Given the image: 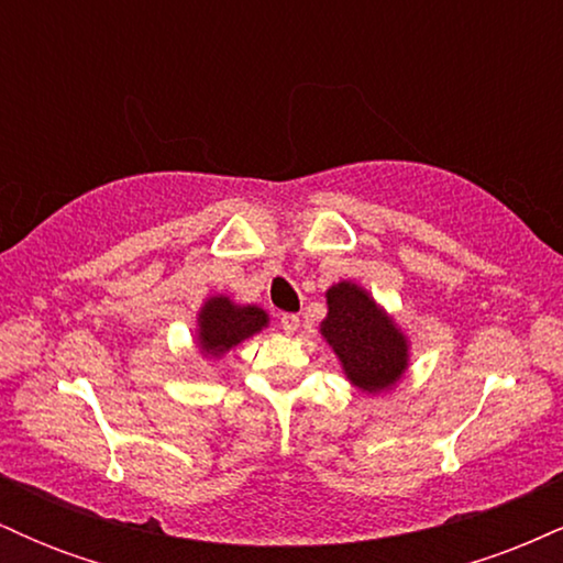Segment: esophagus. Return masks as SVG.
Returning <instances> with one entry per match:
<instances>
[{
    "label": "esophagus",
    "mask_w": 563,
    "mask_h": 563,
    "mask_svg": "<svg viewBox=\"0 0 563 563\" xmlns=\"http://www.w3.org/2000/svg\"><path fill=\"white\" fill-rule=\"evenodd\" d=\"M280 328H283V331H286L288 335L296 333V331H299V318H296V314H283V318H280Z\"/></svg>",
    "instance_id": "esophagus-1"
}]
</instances>
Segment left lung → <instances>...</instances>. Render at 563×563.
Returning a JSON list of instances; mask_svg holds the SVG:
<instances>
[{"instance_id": "obj_1", "label": "left lung", "mask_w": 563, "mask_h": 563, "mask_svg": "<svg viewBox=\"0 0 563 563\" xmlns=\"http://www.w3.org/2000/svg\"><path fill=\"white\" fill-rule=\"evenodd\" d=\"M325 301L328 314L320 333L339 357L349 384L365 394L397 386L410 365V341L391 314L352 280L328 288Z\"/></svg>"}]
</instances>
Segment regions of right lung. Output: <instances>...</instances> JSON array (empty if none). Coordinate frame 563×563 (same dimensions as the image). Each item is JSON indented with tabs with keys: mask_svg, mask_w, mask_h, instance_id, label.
<instances>
[{
	"mask_svg": "<svg viewBox=\"0 0 563 563\" xmlns=\"http://www.w3.org/2000/svg\"><path fill=\"white\" fill-rule=\"evenodd\" d=\"M267 325L269 314L256 303H235L224 294L209 296L198 312V352L203 357H224L230 349L243 344Z\"/></svg>",
	"mask_w": 563,
	"mask_h": 563,
	"instance_id": "obj_1",
	"label": "right lung"
}]
</instances>
